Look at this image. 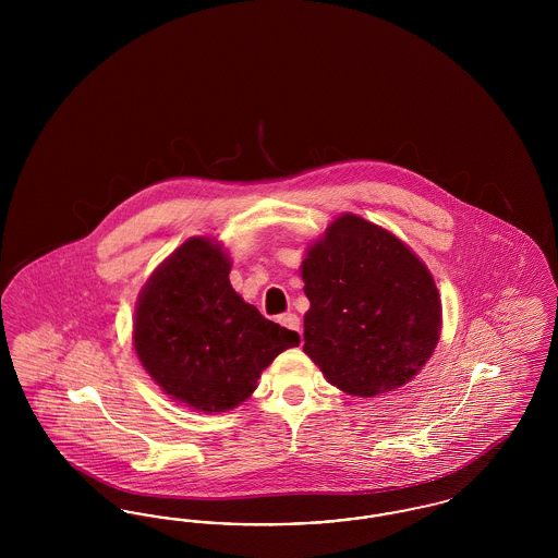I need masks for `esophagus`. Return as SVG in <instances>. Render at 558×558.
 <instances>
[{
	"label": "esophagus",
	"mask_w": 558,
	"mask_h": 558,
	"mask_svg": "<svg viewBox=\"0 0 558 558\" xmlns=\"http://www.w3.org/2000/svg\"><path fill=\"white\" fill-rule=\"evenodd\" d=\"M278 322H280L284 328H289L292 332H299V335H301V322H299V318H296L294 314H284V316L278 318Z\"/></svg>",
	"instance_id": "1"
}]
</instances>
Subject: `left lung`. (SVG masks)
I'll use <instances>...</instances> for the list:
<instances>
[{
    "instance_id": "8db88e82",
    "label": "left lung",
    "mask_w": 558,
    "mask_h": 558,
    "mask_svg": "<svg viewBox=\"0 0 558 558\" xmlns=\"http://www.w3.org/2000/svg\"><path fill=\"white\" fill-rule=\"evenodd\" d=\"M303 351L353 398L396 391L441 335V296L425 262L393 232L341 213L305 248Z\"/></svg>"
}]
</instances>
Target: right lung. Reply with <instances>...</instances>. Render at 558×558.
I'll list each match as a JSON object with an SVG mask.
<instances>
[{"label":"right lung","mask_w":558,"mask_h":558,"mask_svg":"<svg viewBox=\"0 0 558 558\" xmlns=\"http://www.w3.org/2000/svg\"><path fill=\"white\" fill-rule=\"evenodd\" d=\"M223 244L192 236L146 280L133 314V349L165 396L211 414L236 408L299 335L274 324L230 284Z\"/></svg>","instance_id":"1"}]
</instances>
